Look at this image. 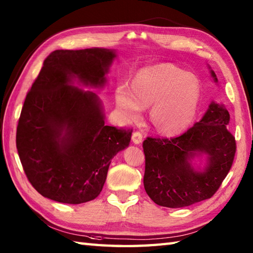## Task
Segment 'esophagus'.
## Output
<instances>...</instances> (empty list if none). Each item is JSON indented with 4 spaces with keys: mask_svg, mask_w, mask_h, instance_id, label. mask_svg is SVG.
<instances>
[{
    "mask_svg": "<svg viewBox=\"0 0 253 253\" xmlns=\"http://www.w3.org/2000/svg\"><path fill=\"white\" fill-rule=\"evenodd\" d=\"M132 142L135 144H139L142 142V133L140 131H135L132 133Z\"/></svg>",
    "mask_w": 253,
    "mask_h": 253,
    "instance_id": "1",
    "label": "esophagus"
}]
</instances>
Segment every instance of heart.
<instances>
[{
	"mask_svg": "<svg viewBox=\"0 0 253 253\" xmlns=\"http://www.w3.org/2000/svg\"><path fill=\"white\" fill-rule=\"evenodd\" d=\"M201 84L196 75L168 64L140 69L131 89L120 84L115 103L124 121L140 120L143 107H149L152 126L164 135H176L192 123L200 102Z\"/></svg>",
	"mask_w": 253,
	"mask_h": 253,
	"instance_id": "heart-1",
	"label": "heart"
}]
</instances>
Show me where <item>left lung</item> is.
I'll return each instance as SVG.
<instances>
[{
	"label": "left lung",
	"instance_id": "1",
	"mask_svg": "<svg viewBox=\"0 0 253 253\" xmlns=\"http://www.w3.org/2000/svg\"><path fill=\"white\" fill-rule=\"evenodd\" d=\"M214 83L216 75L211 67ZM229 113L223 104L211 102L200 121L182 135L151 138L143 141L146 170L143 185L158 206L184 208L211 198L232 168L235 137L229 132ZM206 155L203 169L192 161Z\"/></svg>",
	"mask_w": 253,
	"mask_h": 253
}]
</instances>
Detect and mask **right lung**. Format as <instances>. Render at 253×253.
Returning a JSON list of instances; mask_svg holds the SVG:
<instances>
[{"mask_svg": "<svg viewBox=\"0 0 253 253\" xmlns=\"http://www.w3.org/2000/svg\"><path fill=\"white\" fill-rule=\"evenodd\" d=\"M115 50H56L27 93L16 147L27 178L43 197L61 203L93 200L112 159L129 146L131 130L104 125L101 100L75 84L103 88Z\"/></svg>", "mask_w": 253, "mask_h": 253, "instance_id": "1", "label": "right lung"}]
</instances>
